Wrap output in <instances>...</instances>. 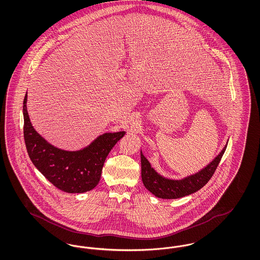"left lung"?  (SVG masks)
<instances>
[{"label":"left lung","mask_w":260,"mask_h":260,"mask_svg":"<svg viewBox=\"0 0 260 260\" xmlns=\"http://www.w3.org/2000/svg\"><path fill=\"white\" fill-rule=\"evenodd\" d=\"M227 145L219 155L199 173L181 180H172L161 176L151 168L148 160L141 152V177L144 186L156 197L161 199H177L197 192L206 185L212 177L219 165Z\"/></svg>","instance_id":"left-lung-1"}]
</instances>
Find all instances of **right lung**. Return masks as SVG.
Returning a JSON list of instances; mask_svg holds the SVG:
<instances>
[{
	"mask_svg": "<svg viewBox=\"0 0 260 260\" xmlns=\"http://www.w3.org/2000/svg\"><path fill=\"white\" fill-rule=\"evenodd\" d=\"M23 101L25 145L34 166L56 188L67 193H84L99 184L106 157L124 132L104 134L80 151H64L48 143L33 128Z\"/></svg>",
	"mask_w": 260,
	"mask_h": 260,
	"instance_id": "right-lung-1",
	"label": "right lung"
}]
</instances>
